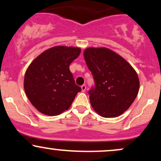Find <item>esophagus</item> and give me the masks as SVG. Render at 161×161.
I'll return each instance as SVG.
<instances>
[{
  "mask_svg": "<svg viewBox=\"0 0 161 161\" xmlns=\"http://www.w3.org/2000/svg\"><path fill=\"white\" fill-rule=\"evenodd\" d=\"M81 88H82V91L84 92H86V85H82V86H81Z\"/></svg>",
  "mask_w": 161,
  "mask_h": 161,
  "instance_id": "34e87169",
  "label": "esophagus"
}]
</instances>
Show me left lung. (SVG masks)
I'll use <instances>...</instances> for the list:
<instances>
[{"instance_id":"obj_1","label":"left lung","mask_w":161,"mask_h":161,"mask_svg":"<svg viewBox=\"0 0 161 161\" xmlns=\"http://www.w3.org/2000/svg\"><path fill=\"white\" fill-rule=\"evenodd\" d=\"M84 57L95 87L88 91L92 108L103 117L123 114L137 97L139 79L132 66L106 47H88Z\"/></svg>"}]
</instances>
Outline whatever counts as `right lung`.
I'll list each match as a JSON object with an SVG mask.
<instances>
[{"label": "right lung", "instance_id": "add662e5", "mask_svg": "<svg viewBox=\"0 0 161 161\" xmlns=\"http://www.w3.org/2000/svg\"><path fill=\"white\" fill-rule=\"evenodd\" d=\"M80 52L79 47L56 46L41 53L29 66L24 89L32 104L42 114H62L81 92L69 70L70 64Z\"/></svg>", "mask_w": 161, "mask_h": 161}]
</instances>
